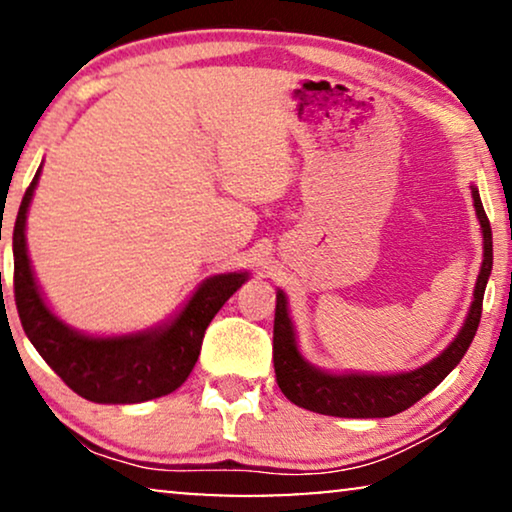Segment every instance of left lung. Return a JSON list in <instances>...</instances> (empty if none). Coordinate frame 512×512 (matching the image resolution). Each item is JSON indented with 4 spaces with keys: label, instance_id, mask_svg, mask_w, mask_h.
I'll list each match as a JSON object with an SVG mask.
<instances>
[{
    "label": "left lung",
    "instance_id": "left-lung-1",
    "mask_svg": "<svg viewBox=\"0 0 512 512\" xmlns=\"http://www.w3.org/2000/svg\"><path fill=\"white\" fill-rule=\"evenodd\" d=\"M475 216L482 230V265L478 282L473 289V300L468 307L464 326L454 335V340L424 366L405 373H331V370L317 368L300 352L296 340V328H293L289 303L282 289H277V307H275V338H272V359H275V375L282 394L296 403L298 408L319 412V415L331 417H391L398 412L408 410L419 398L438 387L447 375L457 368L464 359L466 349L471 347L478 331L482 298H485L487 279L492 275V226L482 207L478 188L471 186Z\"/></svg>",
    "mask_w": 512,
    "mask_h": 512
}]
</instances>
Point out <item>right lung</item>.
<instances>
[{
    "label": "right lung",
    "instance_id": "1",
    "mask_svg": "<svg viewBox=\"0 0 512 512\" xmlns=\"http://www.w3.org/2000/svg\"><path fill=\"white\" fill-rule=\"evenodd\" d=\"M39 177L41 165L13 226V293L25 335L60 380L86 401L128 405L172 394L191 375L209 321L247 282L249 272L207 277L174 317L144 331L123 335L76 331L48 307L27 254V212Z\"/></svg>",
    "mask_w": 512,
    "mask_h": 512
}]
</instances>
